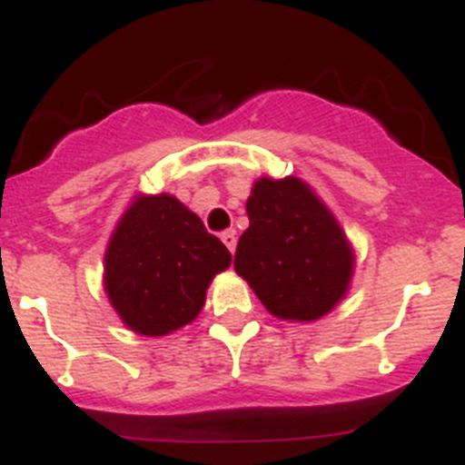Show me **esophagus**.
Listing matches in <instances>:
<instances>
[{
  "instance_id": "obj_1",
  "label": "esophagus",
  "mask_w": 465,
  "mask_h": 465,
  "mask_svg": "<svg viewBox=\"0 0 465 465\" xmlns=\"http://www.w3.org/2000/svg\"><path fill=\"white\" fill-rule=\"evenodd\" d=\"M221 240H223V244L228 246L230 253H235V246H237L235 230H225V232H221Z\"/></svg>"
}]
</instances>
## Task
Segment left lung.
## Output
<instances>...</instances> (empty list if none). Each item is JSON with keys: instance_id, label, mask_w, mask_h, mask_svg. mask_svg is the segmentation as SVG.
<instances>
[{"instance_id": "1", "label": "left lung", "mask_w": 465, "mask_h": 465, "mask_svg": "<svg viewBox=\"0 0 465 465\" xmlns=\"http://www.w3.org/2000/svg\"><path fill=\"white\" fill-rule=\"evenodd\" d=\"M246 213L235 270L265 310L293 322L328 314L347 293L354 252L326 204L298 176H262L246 200Z\"/></svg>"}]
</instances>
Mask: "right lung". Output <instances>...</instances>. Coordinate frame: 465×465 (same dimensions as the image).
Wrapping results in <instances>:
<instances>
[{"label":"right lung","instance_id":"right-lung-1","mask_svg":"<svg viewBox=\"0 0 465 465\" xmlns=\"http://www.w3.org/2000/svg\"><path fill=\"white\" fill-rule=\"evenodd\" d=\"M232 256L176 197H137L104 253V291L127 328L160 338L191 323Z\"/></svg>","mask_w":465,"mask_h":465}]
</instances>
